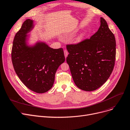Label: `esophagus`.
Segmentation results:
<instances>
[{"instance_id": "1", "label": "esophagus", "mask_w": 130, "mask_h": 130, "mask_svg": "<svg viewBox=\"0 0 130 130\" xmlns=\"http://www.w3.org/2000/svg\"><path fill=\"white\" fill-rule=\"evenodd\" d=\"M64 53L65 57V58H66L67 55H68V54H69V53H68V52H67V50H64Z\"/></svg>"}]
</instances>
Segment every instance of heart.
<instances>
[{"label": "heart", "mask_w": 130, "mask_h": 130, "mask_svg": "<svg viewBox=\"0 0 130 130\" xmlns=\"http://www.w3.org/2000/svg\"><path fill=\"white\" fill-rule=\"evenodd\" d=\"M86 36V34L85 32H81L80 33H79L78 35L74 39V42L76 43H80L81 41H82L83 40V39L85 38Z\"/></svg>", "instance_id": "1"}]
</instances>
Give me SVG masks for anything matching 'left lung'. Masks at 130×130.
Masks as SVG:
<instances>
[{"label":"left lung","mask_w":130,"mask_h":130,"mask_svg":"<svg viewBox=\"0 0 130 130\" xmlns=\"http://www.w3.org/2000/svg\"><path fill=\"white\" fill-rule=\"evenodd\" d=\"M66 58L75 85L84 91H92L107 81L114 69L116 41L105 20L100 18L98 31L76 44L67 45Z\"/></svg>","instance_id":"8db88e82"}]
</instances>
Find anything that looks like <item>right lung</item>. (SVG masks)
<instances>
[{
	"label": "right lung",
	"instance_id": "right-lung-1",
	"mask_svg": "<svg viewBox=\"0 0 130 130\" xmlns=\"http://www.w3.org/2000/svg\"><path fill=\"white\" fill-rule=\"evenodd\" d=\"M34 21L25 20L14 39L12 59L15 71L21 81L32 91L42 93L51 89L56 71L65 61L62 48L53 49L47 43L29 42Z\"/></svg>",
	"mask_w": 130,
	"mask_h": 130
}]
</instances>
